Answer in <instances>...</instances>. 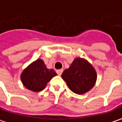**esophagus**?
<instances>
[{
  "label": "esophagus",
  "instance_id": "esophagus-1",
  "mask_svg": "<svg viewBox=\"0 0 122 122\" xmlns=\"http://www.w3.org/2000/svg\"><path fill=\"white\" fill-rule=\"evenodd\" d=\"M62 71H63V69H58V70H57V71H56L57 74H58L59 76H60V75L62 74Z\"/></svg>",
  "mask_w": 122,
  "mask_h": 122
}]
</instances>
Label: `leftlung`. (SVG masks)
<instances>
[{
  "label": "left lung",
  "instance_id": "obj_1",
  "mask_svg": "<svg viewBox=\"0 0 122 122\" xmlns=\"http://www.w3.org/2000/svg\"><path fill=\"white\" fill-rule=\"evenodd\" d=\"M69 88L77 94H83L94 86L97 75L91 64L85 59L76 57L62 74Z\"/></svg>",
  "mask_w": 122,
  "mask_h": 122
}]
</instances>
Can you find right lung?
<instances>
[{"label":"right lung","mask_w":122,"mask_h":122,"mask_svg":"<svg viewBox=\"0 0 122 122\" xmlns=\"http://www.w3.org/2000/svg\"><path fill=\"white\" fill-rule=\"evenodd\" d=\"M56 75L53 69H49L46 66L42 60L37 59L23 71L21 80L28 90L37 92L43 90Z\"/></svg>","instance_id":"add662e5"}]
</instances>
